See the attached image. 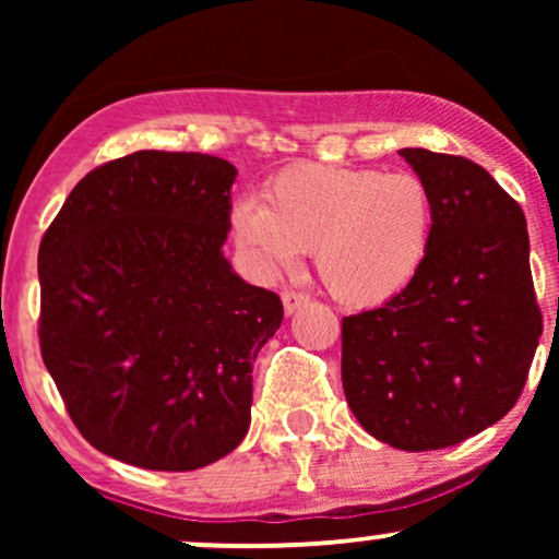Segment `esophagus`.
Listing matches in <instances>:
<instances>
[{
	"mask_svg": "<svg viewBox=\"0 0 559 559\" xmlns=\"http://www.w3.org/2000/svg\"><path fill=\"white\" fill-rule=\"evenodd\" d=\"M281 299H284V310L286 316H294V312L299 310V307H305L310 297H307L305 292H294V288H286L284 294H281Z\"/></svg>",
	"mask_w": 559,
	"mask_h": 559,
	"instance_id": "34e87169",
	"label": "esophagus"
}]
</instances>
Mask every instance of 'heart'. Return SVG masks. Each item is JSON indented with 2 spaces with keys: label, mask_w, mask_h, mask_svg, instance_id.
<instances>
[{
  "label": "heart",
  "mask_w": 559,
  "mask_h": 559,
  "mask_svg": "<svg viewBox=\"0 0 559 559\" xmlns=\"http://www.w3.org/2000/svg\"><path fill=\"white\" fill-rule=\"evenodd\" d=\"M436 204L415 173L292 165L265 202L236 199L228 228L249 265L281 275L312 252L320 284L346 307H378L418 278L431 252Z\"/></svg>",
  "instance_id": "b5f03b06"
}]
</instances>
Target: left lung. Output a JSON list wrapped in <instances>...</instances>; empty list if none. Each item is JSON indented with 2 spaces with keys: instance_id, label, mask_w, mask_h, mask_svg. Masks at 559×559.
I'll return each mask as SVG.
<instances>
[{
  "instance_id": "8db88e82",
  "label": "left lung",
  "mask_w": 559,
  "mask_h": 559,
  "mask_svg": "<svg viewBox=\"0 0 559 559\" xmlns=\"http://www.w3.org/2000/svg\"><path fill=\"white\" fill-rule=\"evenodd\" d=\"M400 155L433 194L431 252L400 297L342 320V381L365 431L428 452L515 407L544 325L521 204L471 159Z\"/></svg>"
}]
</instances>
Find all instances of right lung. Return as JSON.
<instances>
[{
    "mask_svg": "<svg viewBox=\"0 0 559 559\" xmlns=\"http://www.w3.org/2000/svg\"><path fill=\"white\" fill-rule=\"evenodd\" d=\"M228 159L133 152L75 183L38 247V344L70 420L99 452L197 471L249 431L252 365L278 294L223 258Z\"/></svg>",
    "mask_w": 559,
    "mask_h": 559,
    "instance_id": "add662e5",
    "label": "right lung"
}]
</instances>
